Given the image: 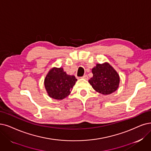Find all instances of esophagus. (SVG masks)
Instances as JSON below:
<instances>
[{"mask_svg": "<svg viewBox=\"0 0 151 151\" xmlns=\"http://www.w3.org/2000/svg\"><path fill=\"white\" fill-rule=\"evenodd\" d=\"M82 79L87 80V79H88V76H87V75H84L82 77Z\"/></svg>", "mask_w": 151, "mask_h": 151, "instance_id": "obj_1", "label": "esophagus"}]
</instances>
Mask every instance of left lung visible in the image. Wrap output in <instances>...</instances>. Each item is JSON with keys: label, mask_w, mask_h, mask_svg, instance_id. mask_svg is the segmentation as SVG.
<instances>
[{"label": "left lung", "mask_w": 151, "mask_h": 151, "mask_svg": "<svg viewBox=\"0 0 151 151\" xmlns=\"http://www.w3.org/2000/svg\"><path fill=\"white\" fill-rule=\"evenodd\" d=\"M92 72L93 77L88 82L96 92L104 95H109L117 90L119 77L109 64H97Z\"/></svg>", "instance_id": "1"}]
</instances>
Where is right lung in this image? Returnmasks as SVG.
Returning a JSON list of instances; mask_svg holds the SVG:
<instances>
[{
	"label": "right lung",
	"mask_w": 151,
	"mask_h": 151,
	"mask_svg": "<svg viewBox=\"0 0 151 151\" xmlns=\"http://www.w3.org/2000/svg\"><path fill=\"white\" fill-rule=\"evenodd\" d=\"M76 81L74 76L68 75L63 68H54L45 78V86L50 97L62 100L70 94Z\"/></svg>",
	"instance_id": "add662e5"
}]
</instances>
